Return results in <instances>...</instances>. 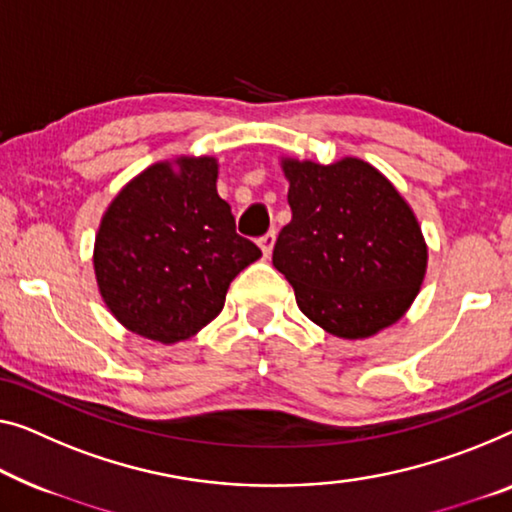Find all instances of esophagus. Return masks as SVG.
I'll list each match as a JSON object with an SVG mask.
<instances>
[{"label": "esophagus", "mask_w": 512, "mask_h": 512, "mask_svg": "<svg viewBox=\"0 0 512 512\" xmlns=\"http://www.w3.org/2000/svg\"><path fill=\"white\" fill-rule=\"evenodd\" d=\"M273 246H276V232L264 234L262 239H259V248H262L264 257H271V253H273Z\"/></svg>", "instance_id": "obj_1"}]
</instances>
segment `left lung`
Listing matches in <instances>:
<instances>
[{
    "label": "left lung",
    "instance_id": "8db88e82",
    "mask_svg": "<svg viewBox=\"0 0 512 512\" xmlns=\"http://www.w3.org/2000/svg\"><path fill=\"white\" fill-rule=\"evenodd\" d=\"M292 223L273 266L305 317L326 333L363 340L414 303L427 269L421 225L398 188L361 158L319 165L282 158Z\"/></svg>",
    "mask_w": 512,
    "mask_h": 512
}]
</instances>
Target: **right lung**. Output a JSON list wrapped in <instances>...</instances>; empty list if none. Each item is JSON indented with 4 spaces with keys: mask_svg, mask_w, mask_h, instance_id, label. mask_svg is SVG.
Here are the masks:
<instances>
[{
    "mask_svg": "<svg viewBox=\"0 0 512 512\" xmlns=\"http://www.w3.org/2000/svg\"><path fill=\"white\" fill-rule=\"evenodd\" d=\"M218 160L149 165L119 190L94 243L98 292L121 326L174 345L220 315L230 282L262 257L218 195Z\"/></svg>",
    "mask_w": 512,
    "mask_h": 512,
    "instance_id": "1",
    "label": "right lung"
}]
</instances>
